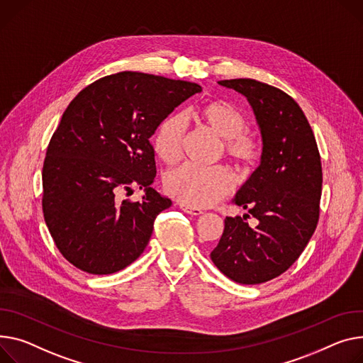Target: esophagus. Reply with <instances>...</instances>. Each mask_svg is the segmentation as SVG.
<instances>
[{
    "mask_svg": "<svg viewBox=\"0 0 363 363\" xmlns=\"http://www.w3.org/2000/svg\"><path fill=\"white\" fill-rule=\"evenodd\" d=\"M179 207H181V210H184L185 213H188L191 216H200V214H203V210L199 208V207H192V206H188V204H184V203H181Z\"/></svg>",
    "mask_w": 363,
    "mask_h": 363,
    "instance_id": "34e87169",
    "label": "esophagus"
}]
</instances>
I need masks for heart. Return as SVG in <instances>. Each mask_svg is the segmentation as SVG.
I'll use <instances>...</instances> for the list:
<instances>
[{
	"instance_id": "b5f03b06",
	"label": "heart",
	"mask_w": 363,
	"mask_h": 363,
	"mask_svg": "<svg viewBox=\"0 0 363 363\" xmlns=\"http://www.w3.org/2000/svg\"><path fill=\"white\" fill-rule=\"evenodd\" d=\"M194 115L210 131L223 138L225 153L236 166L248 167L257 160L259 141L254 133L245 130V113L235 104L213 99L200 105ZM184 135L185 121L181 115H171L162 121L155 133L153 146L164 163H174L179 159ZM232 188V177L222 166L182 164L164 177L167 194L192 207L211 206L226 197Z\"/></svg>"
}]
</instances>
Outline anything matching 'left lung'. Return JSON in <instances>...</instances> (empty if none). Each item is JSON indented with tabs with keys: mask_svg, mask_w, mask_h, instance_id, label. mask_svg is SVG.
<instances>
[{
	"mask_svg": "<svg viewBox=\"0 0 363 363\" xmlns=\"http://www.w3.org/2000/svg\"><path fill=\"white\" fill-rule=\"evenodd\" d=\"M219 84L247 98L262 153L233 199L248 214L226 217L223 235L210 257L230 280L259 284L291 267L315 232L323 186L320 152L303 111L291 96L252 79ZM250 213L259 220L254 230L245 222Z\"/></svg>",
	"mask_w": 363,
	"mask_h": 363,
	"instance_id": "8db88e82",
	"label": "left lung"
}]
</instances>
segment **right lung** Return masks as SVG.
<instances>
[{"label":"right lung","instance_id":"right-lung-1","mask_svg":"<svg viewBox=\"0 0 363 363\" xmlns=\"http://www.w3.org/2000/svg\"><path fill=\"white\" fill-rule=\"evenodd\" d=\"M201 86L124 71L83 89L62 113L46 150L42 208L60 252L90 274L125 269L147 247L160 211L172 201L152 188L150 137ZM138 184L141 202L121 201Z\"/></svg>","mask_w":363,"mask_h":363}]
</instances>
